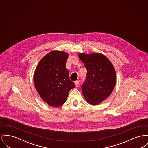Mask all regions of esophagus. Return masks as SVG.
I'll list each match as a JSON object with an SVG mask.
<instances>
[{
  "label": "esophagus",
  "instance_id": "esophagus-1",
  "mask_svg": "<svg viewBox=\"0 0 148 148\" xmlns=\"http://www.w3.org/2000/svg\"><path fill=\"white\" fill-rule=\"evenodd\" d=\"M79 83V80H76V81L75 82V86H76V87H78V86Z\"/></svg>",
  "mask_w": 148,
  "mask_h": 148
}]
</instances>
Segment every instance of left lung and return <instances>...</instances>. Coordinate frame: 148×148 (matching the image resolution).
Instances as JSON below:
<instances>
[{"label": "left lung", "instance_id": "left-lung-1", "mask_svg": "<svg viewBox=\"0 0 148 148\" xmlns=\"http://www.w3.org/2000/svg\"><path fill=\"white\" fill-rule=\"evenodd\" d=\"M78 56L87 70L86 79L82 85V93L89 104H99L110 96L114 88V66L102 53H79Z\"/></svg>", "mask_w": 148, "mask_h": 148}]
</instances>
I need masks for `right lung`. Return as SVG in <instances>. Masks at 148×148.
I'll use <instances>...</instances> for the list:
<instances>
[{
  "label": "right lung",
  "instance_id": "1",
  "mask_svg": "<svg viewBox=\"0 0 148 148\" xmlns=\"http://www.w3.org/2000/svg\"><path fill=\"white\" fill-rule=\"evenodd\" d=\"M68 58L66 52L52 51L42 58L35 70V88L44 102L52 107L64 104L70 89L75 86L66 68Z\"/></svg>",
  "mask_w": 148,
  "mask_h": 148
}]
</instances>
